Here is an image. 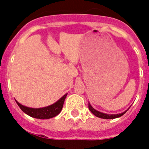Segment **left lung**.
<instances>
[{"label": "left lung", "mask_w": 149, "mask_h": 149, "mask_svg": "<svg viewBox=\"0 0 149 149\" xmlns=\"http://www.w3.org/2000/svg\"><path fill=\"white\" fill-rule=\"evenodd\" d=\"M89 110L92 112V113L94 114L95 116L98 117V118H101V119H116V118H119V117L123 116L124 114L127 111V110H128V109H127V110L124 111L123 113H118V114L104 113L100 112V111H98V110H95V109L93 108L89 102Z\"/></svg>", "instance_id": "1"}]
</instances>
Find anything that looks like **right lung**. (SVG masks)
<instances>
[{
  "label": "right lung",
  "instance_id": "right-lung-1",
  "mask_svg": "<svg viewBox=\"0 0 149 149\" xmlns=\"http://www.w3.org/2000/svg\"><path fill=\"white\" fill-rule=\"evenodd\" d=\"M66 96L67 93L64 95L63 97H61L58 101L54 103L53 104L42 107V108H31V107H28L21 104L17 101H16L18 107L21 108V110L24 113H25L27 115L30 116L33 118H36V119H48L56 116L61 112L63 104H64V101H65Z\"/></svg>",
  "mask_w": 149,
  "mask_h": 149
}]
</instances>
